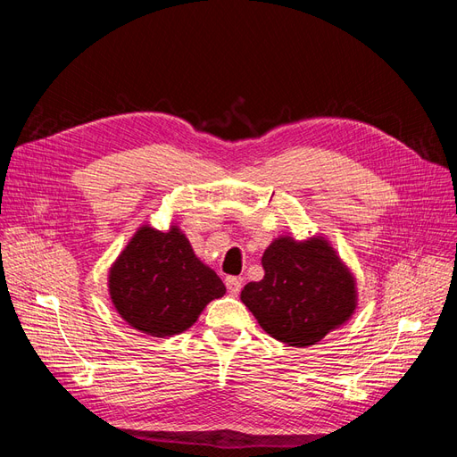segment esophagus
Returning <instances> with one entry per match:
<instances>
[{"mask_svg":"<svg viewBox=\"0 0 457 457\" xmlns=\"http://www.w3.org/2000/svg\"><path fill=\"white\" fill-rule=\"evenodd\" d=\"M225 286H227L230 295H238L242 289V278H238V276H227Z\"/></svg>","mask_w":457,"mask_h":457,"instance_id":"34e87169","label":"esophagus"}]
</instances>
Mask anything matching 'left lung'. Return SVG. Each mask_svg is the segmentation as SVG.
Returning a JSON list of instances; mask_svg holds the SVG:
<instances>
[{
    "instance_id": "left-lung-1",
    "label": "left lung",
    "mask_w": 457,
    "mask_h": 457,
    "mask_svg": "<svg viewBox=\"0 0 457 457\" xmlns=\"http://www.w3.org/2000/svg\"><path fill=\"white\" fill-rule=\"evenodd\" d=\"M261 262L265 276L245 284L240 299L270 337L309 347L354 312V278L326 240L278 238Z\"/></svg>"
}]
</instances>
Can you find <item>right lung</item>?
Listing matches in <instances>:
<instances>
[{
	"mask_svg": "<svg viewBox=\"0 0 457 457\" xmlns=\"http://www.w3.org/2000/svg\"><path fill=\"white\" fill-rule=\"evenodd\" d=\"M108 287L123 320L154 337L188 329L207 303L227 292L177 227L137 230L110 269Z\"/></svg>",
	"mask_w": 457,
	"mask_h": 457,
	"instance_id": "right-lung-1",
	"label": "right lung"
}]
</instances>
